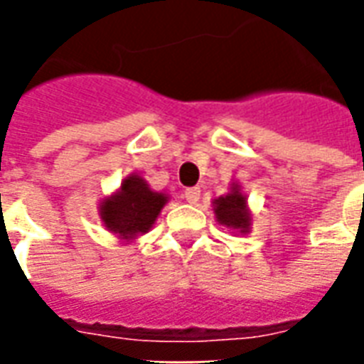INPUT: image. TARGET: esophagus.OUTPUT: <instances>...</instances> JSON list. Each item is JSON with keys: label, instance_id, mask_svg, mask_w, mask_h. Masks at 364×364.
<instances>
[{"label": "esophagus", "instance_id": "esophagus-1", "mask_svg": "<svg viewBox=\"0 0 364 364\" xmlns=\"http://www.w3.org/2000/svg\"><path fill=\"white\" fill-rule=\"evenodd\" d=\"M183 197H185V200H187L189 205H197L198 198H200V189H197V187H191V189H187L185 193H183Z\"/></svg>", "mask_w": 364, "mask_h": 364}]
</instances>
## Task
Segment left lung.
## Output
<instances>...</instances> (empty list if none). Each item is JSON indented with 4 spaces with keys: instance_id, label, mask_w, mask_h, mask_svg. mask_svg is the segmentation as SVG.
<instances>
[{
    "instance_id": "8db88e82",
    "label": "left lung",
    "mask_w": 364,
    "mask_h": 364,
    "mask_svg": "<svg viewBox=\"0 0 364 364\" xmlns=\"http://www.w3.org/2000/svg\"><path fill=\"white\" fill-rule=\"evenodd\" d=\"M214 214L218 222L228 228L242 230V232H247L250 228V213L245 206V197L240 193L237 185H234V189L226 197L214 200Z\"/></svg>"
}]
</instances>
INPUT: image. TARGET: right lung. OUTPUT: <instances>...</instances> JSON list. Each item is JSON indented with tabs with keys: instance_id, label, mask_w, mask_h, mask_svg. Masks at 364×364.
<instances>
[{
	"instance_id": "1",
	"label": "right lung",
	"mask_w": 364,
	"mask_h": 364,
	"mask_svg": "<svg viewBox=\"0 0 364 364\" xmlns=\"http://www.w3.org/2000/svg\"><path fill=\"white\" fill-rule=\"evenodd\" d=\"M166 203V195L154 193L142 177L132 175L122 181L117 195L101 203V220L111 232L128 240L148 232Z\"/></svg>"
}]
</instances>
